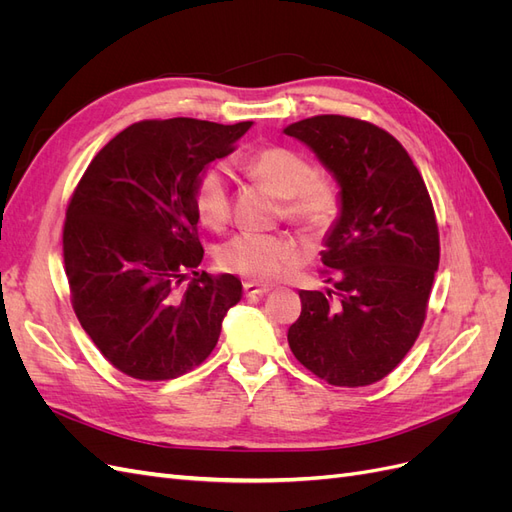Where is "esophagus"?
I'll return each mask as SVG.
<instances>
[{"mask_svg":"<svg viewBox=\"0 0 512 512\" xmlns=\"http://www.w3.org/2000/svg\"><path fill=\"white\" fill-rule=\"evenodd\" d=\"M269 290H271L269 286H262V284H256V282H245V284H243V292H245L247 299L265 297V294H267Z\"/></svg>","mask_w":512,"mask_h":512,"instance_id":"obj_1","label":"esophagus"}]
</instances>
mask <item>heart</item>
Wrapping results in <instances>:
<instances>
[{
  "mask_svg": "<svg viewBox=\"0 0 512 512\" xmlns=\"http://www.w3.org/2000/svg\"><path fill=\"white\" fill-rule=\"evenodd\" d=\"M250 173L280 196V215L309 235L329 230L342 211V192L335 179L314 170L299 151L284 145H267L247 158ZM198 220L209 228H222L230 218V177L224 164H211L194 185ZM303 258L301 245L286 235L241 232L226 241L218 262L224 271L254 282H277Z\"/></svg>",
  "mask_w": 512,
  "mask_h": 512,
  "instance_id": "b5f03b06",
  "label": "heart"
}]
</instances>
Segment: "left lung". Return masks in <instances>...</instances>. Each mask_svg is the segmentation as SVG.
Here are the masks:
<instances>
[{
  "mask_svg": "<svg viewBox=\"0 0 512 512\" xmlns=\"http://www.w3.org/2000/svg\"><path fill=\"white\" fill-rule=\"evenodd\" d=\"M284 132L342 183V215L322 252L329 288L299 292L290 350L333 386L374 384L404 361L425 324L440 262L431 196L404 145L374 123L316 115Z\"/></svg>",
  "mask_w": 512,
  "mask_h": 512,
  "instance_id": "8db88e82",
  "label": "left lung"
}]
</instances>
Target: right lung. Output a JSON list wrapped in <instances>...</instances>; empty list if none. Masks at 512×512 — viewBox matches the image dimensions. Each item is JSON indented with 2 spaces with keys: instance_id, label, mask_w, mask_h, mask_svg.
<instances>
[{
  "instance_id": "add662e5",
  "label": "right lung",
  "mask_w": 512,
  "mask_h": 512,
  "mask_svg": "<svg viewBox=\"0 0 512 512\" xmlns=\"http://www.w3.org/2000/svg\"><path fill=\"white\" fill-rule=\"evenodd\" d=\"M235 126L145 119L111 138L70 196L64 267L81 327L104 359L134 380L160 382L205 363L222 318L241 299L235 275L198 273L194 185L235 151ZM192 272L188 285L182 280Z\"/></svg>"
}]
</instances>
